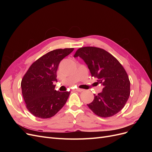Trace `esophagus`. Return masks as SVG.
<instances>
[{
	"label": "esophagus",
	"instance_id": "34e87169",
	"mask_svg": "<svg viewBox=\"0 0 152 152\" xmlns=\"http://www.w3.org/2000/svg\"><path fill=\"white\" fill-rule=\"evenodd\" d=\"M75 91H79V92H82V91H83V89H80V88H76V89H75Z\"/></svg>",
	"mask_w": 152,
	"mask_h": 152
}]
</instances>
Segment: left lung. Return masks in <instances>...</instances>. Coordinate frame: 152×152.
Instances as JSON below:
<instances>
[{
	"instance_id": "obj_1",
	"label": "left lung",
	"mask_w": 152,
	"mask_h": 152,
	"mask_svg": "<svg viewBox=\"0 0 152 152\" xmlns=\"http://www.w3.org/2000/svg\"><path fill=\"white\" fill-rule=\"evenodd\" d=\"M82 58L89 69L92 77L102 84L103 91L87 104L96 115L110 117L124 108L130 96V81L122 65L111 54L96 47L78 49L74 58Z\"/></svg>"
}]
</instances>
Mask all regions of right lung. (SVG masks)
<instances>
[{"label":"right lung","instance_id":"add662e5","mask_svg":"<svg viewBox=\"0 0 152 152\" xmlns=\"http://www.w3.org/2000/svg\"><path fill=\"white\" fill-rule=\"evenodd\" d=\"M73 48L51 50L35 61L21 80L22 94L26 108L34 116L48 118L55 115L65 104L70 91L55 90L56 72L62 59Z\"/></svg>","mask_w":152,"mask_h":152}]
</instances>
